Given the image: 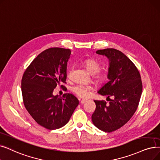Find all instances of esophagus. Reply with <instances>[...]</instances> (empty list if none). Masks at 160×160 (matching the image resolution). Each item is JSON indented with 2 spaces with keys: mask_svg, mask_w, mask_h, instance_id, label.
Wrapping results in <instances>:
<instances>
[{
  "mask_svg": "<svg viewBox=\"0 0 160 160\" xmlns=\"http://www.w3.org/2000/svg\"><path fill=\"white\" fill-rule=\"evenodd\" d=\"M86 101V99H82V100H81L80 103H82V104H84Z\"/></svg>",
  "mask_w": 160,
  "mask_h": 160,
  "instance_id": "esophagus-1",
  "label": "esophagus"
}]
</instances>
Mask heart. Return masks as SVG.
I'll return each mask as SVG.
<instances>
[{
  "label": "heart",
  "instance_id": "heart-1",
  "mask_svg": "<svg viewBox=\"0 0 160 160\" xmlns=\"http://www.w3.org/2000/svg\"><path fill=\"white\" fill-rule=\"evenodd\" d=\"M84 65L89 72L93 74V78L96 82L101 83H105L108 80V74L105 72H99L101 65L99 61L93 59H88L84 61ZM73 68H71L67 73V77L68 78H71ZM93 89V87L91 85H84L78 84L72 87V92L81 98H86L90 94L92 90Z\"/></svg>",
  "mask_w": 160,
  "mask_h": 160
}]
</instances>
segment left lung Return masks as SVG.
Segmentation results:
<instances>
[{"instance_id":"8db88e82","label":"left lung","mask_w":160,"mask_h":160,"mask_svg":"<svg viewBox=\"0 0 160 160\" xmlns=\"http://www.w3.org/2000/svg\"><path fill=\"white\" fill-rule=\"evenodd\" d=\"M96 53L106 55L110 61V81L98 92L100 95H107L110 102L107 104L104 100H95L96 108L92 119L97 128L110 133L122 127L133 116L140 101L142 84L138 68L122 52L107 48Z\"/></svg>"}]
</instances>
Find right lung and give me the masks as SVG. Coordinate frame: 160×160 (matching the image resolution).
Instances as JSON below:
<instances>
[{
    "mask_svg": "<svg viewBox=\"0 0 160 160\" xmlns=\"http://www.w3.org/2000/svg\"><path fill=\"white\" fill-rule=\"evenodd\" d=\"M70 49L51 48L41 52L25 71L22 92L25 108L40 126L49 130L64 126L79 104L71 93L53 95V89L66 83ZM64 88L63 85H61Z\"/></svg>",
    "mask_w": 160,
    "mask_h": 160,
    "instance_id": "obj_1",
    "label": "right lung"
}]
</instances>
